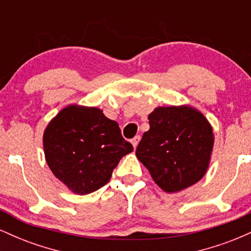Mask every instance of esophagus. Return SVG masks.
<instances>
[{"label": "esophagus", "instance_id": "1", "mask_svg": "<svg viewBox=\"0 0 251 251\" xmlns=\"http://www.w3.org/2000/svg\"><path fill=\"white\" fill-rule=\"evenodd\" d=\"M139 142H140V135H135V137L133 138V139L131 140V143H132V145H133V148L135 149L138 146V144H139Z\"/></svg>", "mask_w": 251, "mask_h": 251}]
</instances>
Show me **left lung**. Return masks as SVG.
<instances>
[{
	"mask_svg": "<svg viewBox=\"0 0 251 251\" xmlns=\"http://www.w3.org/2000/svg\"><path fill=\"white\" fill-rule=\"evenodd\" d=\"M135 155L158 186L178 192L203 178L214 148V133L206 118L190 106L157 107L149 116Z\"/></svg>",
	"mask_w": 251,
	"mask_h": 251,
	"instance_id": "left-lung-1",
	"label": "left lung"
}]
</instances>
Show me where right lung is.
I'll use <instances>...</instances> for the list:
<instances>
[{"mask_svg":"<svg viewBox=\"0 0 251 251\" xmlns=\"http://www.w3.org/2000/svg\"><path fill=\"white\" fill-rule=\"evenodd\" d=\"M46 160L54 176L77 195L102 188L124 155L133 151L119 125L97 107L61 109L43 133Z\"/></svg>","mask_w":251,"mask_h":251,"instance_id":"right-lung-1","label":"right lung"}]
</instances>
